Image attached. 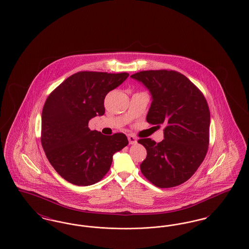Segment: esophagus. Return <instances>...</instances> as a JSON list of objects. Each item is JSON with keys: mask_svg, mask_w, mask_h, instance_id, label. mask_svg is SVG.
I'll return each mask as SVG.
<instances>
[{"mask_svg": "<svg viewBox=\"0 0 249 249\" xmlns=\"http://www.w3.org/2000/svg\"><path fill=\"white\" fill-rule=\"evenodd\" d=\"M128 140H129V142H130V144H134V143L137 142L136 138L133 135H131V134L128 135Z\"/></svg>", "mask_w": 249, "mask_h": 249, "instance_id": "obj_1", "label": "esophagus"}]
</instances>
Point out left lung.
<instances>
[{"label": "left lung", "mask_w": 249, "mask_h": 249, "mask_svg": "<svg viewBox=\"0 0 249 249\" xmlns=\"http://www.w3.org/2000/svg\"><path fill=\"white\" fill-rule=\"evenodd\" d=\"M131 78L152 96L146 121L164 124V139L138 142L146 149L140 165L144 178L158 188H173L189 180L203 161L209 145L210 111L201 90L177 71L150 70Z\"/></svg>", "instance_id": "left-lung-1"}]
</instances>
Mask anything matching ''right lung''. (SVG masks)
I'll return each mask as SVG.
<instances>
[{
	"label": "right lung",
	"mask_w": 249,
	"mask_h": 249,
	"mask_svg": "<svg viewBox=\"0 0 249 249\" xmlns=\"http://www.w3.org/2000/svg\"><path fill=\"white\" fill-rule=\"evenodd\" d=\"M128 76L78 71L48 96L42 111L41 142L48 161L66 181L76 186L99 182L109 171L113 155L129 143L124 133L107 136L89 128L90 119L105 114L107 93Z\"/></svg>",
	"instance_id": "1"
}]
</instances>
